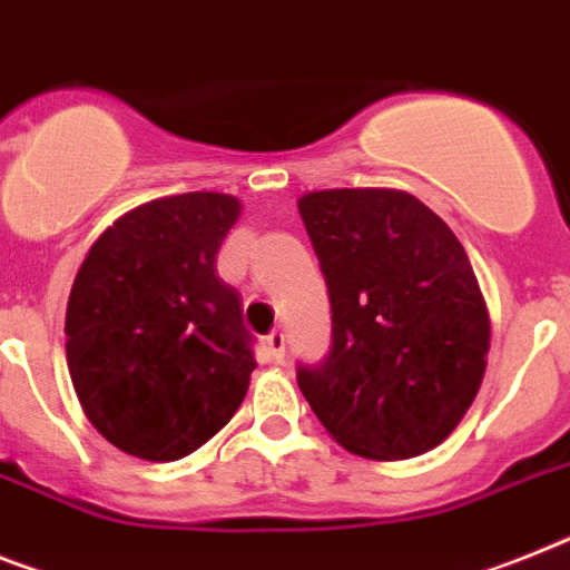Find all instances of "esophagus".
I'll return each mask as SVG.
<instances>
[{"instance_id":"obj_1","label":"esophagus","mask_w":570,"mask_h":570,"mask_svg":"<svg viewBox=\"0 0 570 570\" xmlns=\"http://www.w3.org/2000/svg\"><path fill=\"white\" fill-rule=\"evenodd\" d=\"M265 343H267V352H271V360H274V363H282V360H285V334L271 332L265 337Z\"/></svg>"}]
</instances>
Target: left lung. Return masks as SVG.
Returning a JSON list of instances; mask_svg holds the SVG:
<instances>
[{
  "mask_svg": "<svg viewBox=\"0 0 570 570\" xmlns=\"http://www.w3.org/2000/svg\"><path fill=\"white\" fill-rule=\"evenodd\" d=\"M328 285L332 348L296 366L320 424L363 459H415L450 435L488 368L490 317L466 250L403 189L299 198Z\"/></svg>",
  "mask_w": 570,
  "mask_h": 570,
  "instance_id": "left-lung-1",
  "label": "left lung"
}]
</instances>
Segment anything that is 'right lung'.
I'll use <instances>...</instances> for the list:
<instances>
[{"label": "right lung", "instance_id": "obj_1", "mask_svg": "<svg viewBox=\"0 0 570 570\" xmlns=\"http://www.w3.org/2000/svg\"><path fill=\"white\" fill-rule=\"evenodd\" d=\"M242 204L184 193L140 204L91 245L66 308V357L82 412L118 450L178 461L236 415L253 334L216 253Z\"/></svg>", "mask_w": 570, "mask_h": 570}]
</instances>
